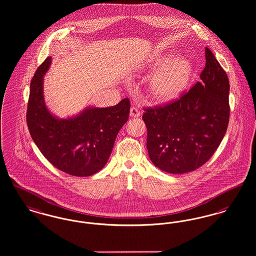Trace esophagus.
Instances as JSON below:
<instances>
[{
	"label": "esophagus",
	"mask_w": 256,
	"mask_h": 256,
	"mask_svg": "<svg viewBox=\"0 0 256 256\" xmlns=\"http://www.w3.org/2000/svg\"><path fill=\"white\" fill-rule=\"evenodd\" d=\"M130 116L132 118H138L140 116V112L138 110V108H136V107H132L130 110Z\"/></svg>",
	"instance_id": "34e87169"
}]
</instances>
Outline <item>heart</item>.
I'll return each mask as SVG.
<instances>
[{"label": "heart", "instance_id": "obj_1", "mask_svg": "<svg viewBox=\"0 0 256 256\" xmlns=\"http://www.w3.org/2000/svg\"><path fill=\"white\" fill-rule=\"evenodd\" d=\"M164 68L152 82L154 96L162 100H170L180 94L188 86L192 68L188 60L166 58L161 62Z\"/></svg>", "mask_w": 256, "mask_h": 256}]
</instances>
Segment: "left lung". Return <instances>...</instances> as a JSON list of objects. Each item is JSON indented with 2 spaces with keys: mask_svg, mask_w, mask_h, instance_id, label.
Listing matches in <instances>:
<instances>
[{
  "mask_svg": "<svg viewBox=\"0 0 256 256\" xmlns=\"http://www.w3.org/2000/svg\"><path fill=\"white\" fill-rule=\"evenodd\" d=\"M200 80L170 103L144 108L149 158L168 174L200 168L220 144L228 126L229 80L215 56L205 48Z\"/></svg>",
  "mask_w": 256,
  "mask_h": 256,
  "instance_id": "left-lung-1",
  "label": "left lung"
}]
</instances>
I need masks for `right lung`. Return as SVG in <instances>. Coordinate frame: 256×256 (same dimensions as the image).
Listing matches in <instances>:
<instances>
[{"mask_svg":"<svg viewBox=\"0 0 256 256\" xmlns=\"http://www.w3.org/2000/svg\"><path fill=\"white\" fill-rule=\"evenodd\" d=\"M51 64L47 58L30 82L27 125L43 156L58 170L73 176H90L107 164L116 138L129 118L128 98L112 107L90 108L68 120H58L45 106L43 76Z\"/></svg>","mask_w":256,"mask_h":256,"instance_id":"1","label":"right lung"}]
</instances>
